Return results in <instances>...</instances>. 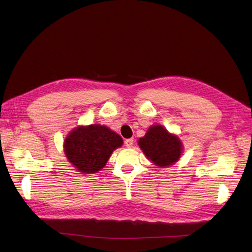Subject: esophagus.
Returning <instances> with one entry per match:
<instances>
[{
	"instance_id": "esophagus-1",
	"label": "esophagus",
	"mask_w": 252,
	"mask_h": 252,
	"mask_svg": "<svg viewBox=\"0 0 252 252\" xmlns=\"http://www.w3.org/2000/svg\"><path fill=\"white\" fill-rule=\"evenodd\" d=\"M125 145H126V148H131L132 145H133V139H127V140H126Z\"/></svg>"
}]
</instances>
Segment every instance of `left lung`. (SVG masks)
I'll return each instance as SVG.
<instances>
[{
  "mask_svg": "<svg viewBox=\"0 0 252 252\" xmlns=\"http://www.w3.org/2000/svg\"><path fill=\"white\" fill-rule=\"evenodd\" d=\"M138 145L146 157L158 167H169L179 161L183 144L179 136L170 133L163 126L153 125L140 138Z\"/></svg>",
  "mask_w": 252,
  "mask_h": 252,
  "instance_id": "1",
  "label": "left lung"
}]
</instances>
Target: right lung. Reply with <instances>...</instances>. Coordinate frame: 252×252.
Returning a JSON list of instances; mask_svg holds the SVG:
<instances>
[{"label":"right lung","instance_id":"1","mask_svg":"<svg viewBox=\"0 0 252 252\" xmlns=\"http://www.w3.org/2000/svg\"><path fill=\"white\" fill-rule=\"evenodd\" d=\"M123 139L105 126H80L64 140V153L69 163L83 174L100 171L112 152L123 146Z\"/></svg>","mask_w":252,"mask_h":252}]
</instances>
